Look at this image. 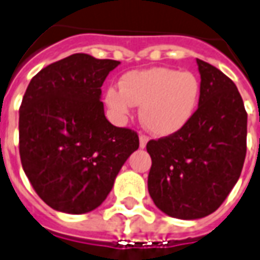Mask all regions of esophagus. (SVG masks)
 <instances>
[{"label": "esophagus", "instance_id": "esophagus-1", "mask_svg": "<svg viewBox=\"0 0 260 260\" xmlns=\"http://www.w3.org/2000/svg\"><path fill=\"white\" fill-rule=\"evenodd\" d=\"M139 142H140V148H146L147 143H148V138H147L146 135H140Z\"/></svg>", "mask_w": 260, "mask_h": 260}]
</instances>
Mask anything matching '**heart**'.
<instances>
[{
	"label": "heart",
	"instance_id": "heart-1",
	"mask_svg": "<svg viewBox=\"0 0 260 260\" xmlns=\"http://www.w3.org/2000/svg\"><path fill=\"white\" fill-rule=\"evenodd\" d=\"M201 82L190 71L152 67L131 71L121 78L120 89L109 87L105 101L118 120L129 116L132 106H140V120L156 136L177 134L197 110Z\"/></svg>",
	"mask_w": 260,
	"mask_h": 260
}]
</instances>
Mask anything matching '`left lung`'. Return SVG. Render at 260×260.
<instances>
[{
  "label": "left lung",
  "mask_w": 260,
  "mask_h": 260,
  "mask_svg": "<svg viewBox=\"0 0 260 260\" xmlns=\"http://www.w3.org/2000/svg\"><path fill=\"white\" fill-rule=\"evenodd\" d=\"M201 98L187 125L150 140L148 193L163 213L197 220L225 201L242 173L247 113L238 87L224 73L197 59Z\"/></svg>",
  "instance_id": "obj_1"
}]
</instances>
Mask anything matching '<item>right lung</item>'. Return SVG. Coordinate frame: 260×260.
Here are the masks:
<instances>
[{
    "mask_svg": "<svg viewBox=\"0 0 260 260\" xmlns=\"http://www.w3.org/2000/svg\"><path fill=\"white\" fill-rule=\"evenodd\" d=\"M118 64L70 55L39 71L22 97V169L39 197L58 212L82 214L98 208L139 148L138 134L112 125L104 113L101 86Z\"/></svg>",
    "mask_w": 260,
    "mask_h": 260,
    "instance_id": "obj_1",
    "label": "right lung"
}]
</instances>
